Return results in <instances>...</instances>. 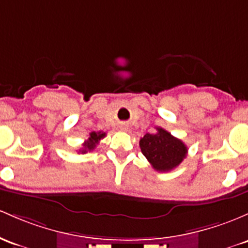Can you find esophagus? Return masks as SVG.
Instances as JSON below:
<instances>
[{
  "mask_svg": "<svg viewBox=\"0 0 248 248\" xmlns=\"http://www.w3.org/2000/svg\"><path fill=\"white\" fill-rule=\"evenodd\" d=\"M121 129H122V130H127V127H122Z\"/></svg>",
  "mask_w": 248,
  "mask_h": 248,
  "instance_id": "34e87169",
  "label": "esophagus"
}]
</instances>
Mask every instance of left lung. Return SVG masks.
<instances>
[{"instance_id":"1","label":"left lung","mask_w":248,"mask_h":248,"mask_svg":"<svg viewBox=\"0 0 248 248\" xmlns=\"http://www.w3.org/2000/svg\"><path fill=\"white\" fill-rule=\"evenodd\" d=\"M140 148L154 170L170 172L181 164L187 155V147L180 139L156 127V133L141 138Z\"/></svg>"}]
</instances>
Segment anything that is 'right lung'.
<instances>
[{"mask_svg":"<svg viewBox=\"0 0 248 248\" xmlns=\"http://www.w3.org/2000/svg\"><path fill=\"white\" fill-rule=\"evenodd\" d=\"M105 137H106V133L103 132H92L91 134H89V138L84 141L83 148L80 149V152L82 154H84L87 153V152L93 151L95 147H96L97 143H99V141Z\"/></svg>","mask_w":248,"mask_h":248,"instance_id":"obj_1","label":"right lung"}]
</instances>
